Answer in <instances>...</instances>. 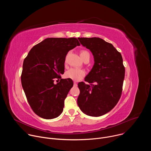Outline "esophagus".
<instances>
[{"mask_svg": "<svg viewBox=\"0 0 151 151\" xmlns=\"http://www.w3.org/2000/svg\"><path fill=\"white\" fill-rule=\"evenodd\" d=\"M73 85H74L75 87H77V85H78L77 83H76V82H73Z\"/></svg>", "mask_w": 151, "mask_h": 151, "instance_id": "1", "label": "esophagus"}]
</instances>
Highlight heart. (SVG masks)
Listing matches in <instances>:
<instances>
[{
  "instance_id": "1",
  "label": "heart",
  "mask_w": 151,
  "mask_h": 151,
  "mask_svg": "<svg viewBox=\"0 0 151 151\" xmlns=\"http://www.w3.org/2000/svg\"><path fill=\"white\" fill-rule=\"evenodd\" d=\"M80 55L81 58L84 60L86 58H90V53L86 50H82L80 52ZM85 75V71L82 69H76V68H71L69 69L65 73V76L66 78L70 79L73 81H79L81 79H82Z\"/></svg>"
}]
</instances>
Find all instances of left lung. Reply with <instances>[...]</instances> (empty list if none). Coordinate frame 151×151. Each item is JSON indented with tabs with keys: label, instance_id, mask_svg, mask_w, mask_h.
<instances>
[{
	"label": "left lung",
	"instance_id": "8db88e82",
	"mask_svg": "<svg viewBox=\"0 0 151 151\" xmlns=\"http://www.w3.org/2000/svg\"><path fill=\"white\" fill-rule=\"evenodd\" d=\"M78 39L94 59L91 70L85 78L90 85L78 83V105L85 114L100 116L111 111L121 97L125 76L122 57L112 44L101 38Z\"/></svg>",
	"mask_w": 151,
	"mask_h": 151
}]
</instances>
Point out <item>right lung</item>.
Returning a JSON list of instances; mask_svg holds the SVG:
<instances>
[{
	"label": "right lung",
	"mask_w": 151,
	"mask_h": 151,
	"mask_svg": "<svg viewBox=\"0 0 151 151\" xmlns=\"http://www.w3.org/2000/svg\"><path fill=\"white\" fill-rule=\"evenodd\" d=\"M75 37H50L35 45L25 58L21 80L27 100L39 116L51 119L63 112L64 100L73 87L70 79L60 78L68 52L79 46Z\"/></svg>",
	"instance_id": "right-lung-1"
}]
</instances>
